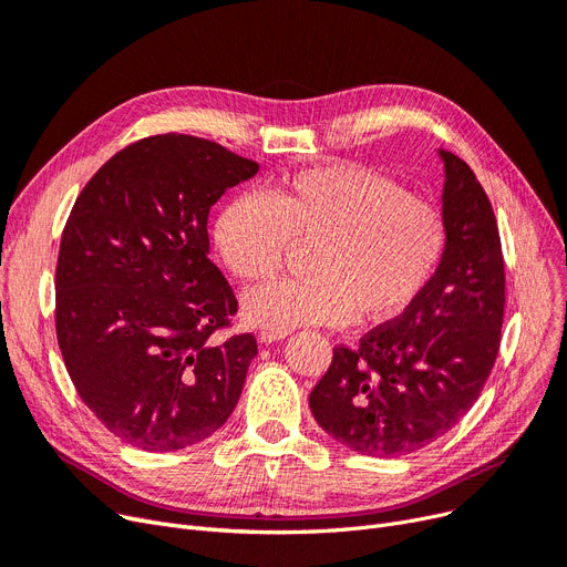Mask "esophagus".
I'll use <instances>...</instances> for the list:
<instances>
[{
  "label": "esophagus",
  "mask_w": 567,
  "mask_h": 567,
  "mask_svg": "<svg viewBox=\"0 0 567 567\" xmlns=\"http://www.w3.org/2000/svg\"><path fill=\"white\" fill-rule=\"evenodd\" d=\"M288 337V332H277V330H262L260 334H258V341L260 343H275V341H279V339H286Z\"/></svg>",
  "instance_id": "esophagus-1"
}]
</instances>
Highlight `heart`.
Segmentation results:
<instances>
[{
  "label": "heart",
  "mask_w": 567,
  "mask_h": 567,
  "mask_svg": "<svg viewBox=\"0 0 567 567\" xmlns=\"http://www.w3.org/2000/svg\"><path fill=\"white\" fill-rule=\"evenodd\" d=\"M292 245H311L305 279L262 284L245 316L265 330L390 322L434 281L447 251L439 207L360 164H328L284 177L265 196L230 200L214 224V247L241 281H265Z\"/></svg>",
  "instance_id": "obj_1"
}]
</instances>
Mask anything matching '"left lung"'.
Wrapping results in <instances>:
<instances>
[{"label":"left lung","instance_id":"1","mask_svg":"<svg viewBox=\"0 0 567 567\" xmlns=\"http://www.w3.org/2000/svg\"><path fill=\"white\" fill-rule=\"evenodd\" d=\"M439 154L447 251L434 281L358 348L334 346L309 394L316 422L369 456L392 460L447 434L477 401L498 355L505 262L494 209L466 161Z\"/></svg>","mask_w":567,"mask_h":567}]
</instances>
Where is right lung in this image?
Returning a JSON list of instances; mask_svg holds the SVG:
<instances>
[{
  "label": "right lung",
  "mask_w": 567,
  "mask_h": 567,
  "mask_svg": "<svg viewBox=\"0 0 567 567\" xmlns=\"http://www.w3.org/2000/svg\"><path fill=\"white\" fill-rule=\"evenodd\" d=\"M251 158L184 133L117 152L75 198L55 272L58 343L96 420L124 443L182 450L237 406L254 334L214 343L237 300L209 260L207 217Z\"/></svg>",
  "instance_id": "1"
}]
</instances>
